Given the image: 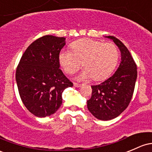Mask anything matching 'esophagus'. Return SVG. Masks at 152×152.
Wrapping results in <instances>:
<instances>
[{
    "label": "esophagus",
    "mask_w": 152,
    "mask_h": 152,
    "mask_svg": "<svg viewBox=\"0 0 152 152\" xmlns=\"http://www.w3.org/2000/svg\"><path fill=\"white\" fill-rule=\"evenodd\" d=\"M74 86L75 87L79 88L81 86V84H80V83H74Z\"/></svg>",
    "instance_id": "1"
}]
</instances>
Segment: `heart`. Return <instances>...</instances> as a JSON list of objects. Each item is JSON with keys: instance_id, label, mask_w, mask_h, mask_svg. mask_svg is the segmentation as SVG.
Returning <instances> with one entry per match:
<instances>
[{"instance_id": "heart-1", "label": "heart", "mask_w": 152, "mask_h": 152, "mask_svg": "<svg viewBox=\"0 0 152 152\" xmlns=\"http://www.w3.org/2000/svg\"><path fill=\"white\" fill-rule=\"evenodd\" d=\"M72 51L59 53V62L64 71L69 75L75 73L81 66L85 70L80 78L92 77L102 80L112 73L119 58V50L113 43H105L84 38L72 43Z\"/></svg>"}]
</instances>
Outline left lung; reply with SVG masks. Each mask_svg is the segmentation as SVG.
<instances>
[{
	"label": "left lung",
	"mask_w": 152,
	"mask_h": 152,
	"mask_svg": "<svg viewBox=\"0 0 152 152\" xmlns=\"http://www.w3.org/2000/svg\"><path fill=\"white\" fill-rule=\"evenodd\" d=\"M112 39L121 52V61L115 74L107 80L92 86V95L87 101L88 110L101 120H110L118 117L128 107L134 91L137 66L128 48L119 39Z\"/></svg>",
	"instance_id": "left-lung-1"
}]
</instances>
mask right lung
<instances>
[{
	"label": "right lung",
	"mask_w": 152,
	"mask_h": 152,
	"mask_svg": "<svg viewBox=\"0 0 152 152\" xmlns=\"http://www.w3.org/2000/svg\"><path fill=\"white\" fill-rule=\"evenodd\" d=\"M64 37L45 35L32 43L16 71L19 96L26 108L38 117L50 116L62 104V93L73 83L59 69Z\"/></svg>",
	"instance_id": "1"
}]
</instances>
